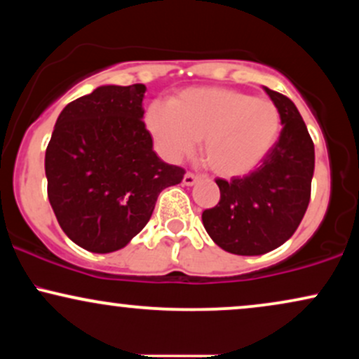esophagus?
<instances>
[{
    "label": "esophagus",
    "mask_w": 359,
    "mask_h": 359,
    "mask_svg": "<svg viewBox=\"0 0 359 359\" xmlns=\"http://www.w3.org/2000/svg\"><path fill=\"white\" fill-rule=\"evenodd\" d=\"M199 179H201L199 175H194V174H191V172H189V174H185V175H184L182 184H184V185H189V187H191V185H194V184L199 182Z\"/></svg>",
    "instance_id": "esophagus-1"
}]
</instances>
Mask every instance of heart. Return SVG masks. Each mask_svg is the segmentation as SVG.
Listing matches in <instances>:
<instances>
[{
  "mask_svg": "<svg viewBox=\"0 0 359 359\" xmlns=\"http://www.w3.org/2000/svg\"><path fill=\"white\" fill-rule=\"evenodd\" d=\"M143 121L167 160L191 155L203 140L205 167L228 179L262 165L282 133V114L273 101L228 88L184 89L170 104H148Z\"/></svg>",
  "mask_w": 359,
  "mask_h": 359,
  "instance_id": "b5f03b06",
  "label": "heart"
}]
</instances>
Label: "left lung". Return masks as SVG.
Instances as JSON below:
<instances>
[{
  "instance_id": "left-lung-1",
  "label": "left lung",
  "mask_w": 359,
  "mask_h": 359,
  "mask_svg": "<svg viewBox=\"0 0 359 359\" xmlns=\"http://www.w3.org/2000/svg\"><path fill=\"white\" fill-rule=\"evenodd\" d=\"M282 114V133L257 170L217 179L221 199L203 212L211 240L228 253L257 257L278 248L299 228L311 199L314 143L295 104L263 86Z\"/></svg>"
}]
</instances>
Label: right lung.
I'll return each instance as SVG.
<instances>
[{"instance_id":"obj_1","label":"right lung","mask_w":359,"mask_h":359,"mask_svg":"<svg viewBox=\"0 0 359 359\" xmlns=\"http://www.w3.org/2000/svg\"><path fill=\"white\" fill-rule=\"evenodd\" d=\"M147 88L100 86L69 102L45 151L48 201L81 248H125L150 221L158 194L185 170L154 151L143 119Z\"/></svg>"}]
</instances>
